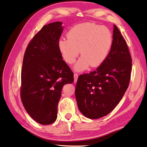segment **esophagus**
<instances>
[{
	"mask_svg": "<svg viewBox=\"0 0 147 147\" xmlns=\"http://www.w3.org/2000/svg\"><path fill=\"white\" fill-rule=\"evenodd\" d=\"M74 83H76L78 79V74H74Z\"/></svg>",
	"mask_w": 147,
	"mask_h": 147,
	"instance_id": "esophagus-1",
	"label": "esophagus"
}]
</instances>
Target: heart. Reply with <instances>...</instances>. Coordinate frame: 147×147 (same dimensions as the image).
Returning <instances> with one entry per match:
<instances>
[{"mask_svg":"<svg viewBox=\"0 0 147 147\" xmlns=\"http://www.w3.org/2000/svg\"><path fill=\"white\" fill-rule=\"evenodd\" d=\"M67 37L58 40V50L69 64L75 62L81 53L82 56L74 67L78 71L85 70L90 65L92 67L100 66L107 59L113 42L109 29L91 22L74 26L67 32Z\"/></svg>","mask_w":147,"mask_h":147,"instance_id":"b5f03b06","label":"heart"}]
</instances>
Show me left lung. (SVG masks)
<instances>
[{"instance_id": "left-lung-1", "label": "left lung", "mask_w": 147, "mask_h": 147, "mask_svg": "<svg viewBox=\"0 0 147 147\" xmlns=\"http://www.w3.org/2000/svg\"><path fill=\"white\" fill-rule=\"evenodd\" d=\"M131 66L125 40L114 25L112 46L107 59L96 70L78 78L75 94L80 111L90 119L112 112L129 86Z\"/></svg>"}]
</instances>
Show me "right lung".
<instances>
[{
  "instance_id": "right-lung-1",
  "label": "right lung",
  "mask_w": 147,
  "mask_h": 147,
  "mask_svg": "<svg viewBox=\"0 0 147 147\" xmlns=\"http://www.w3.org/2000/svg\"><path fill=\"white\" fill-rule=\"evenodd\" d=\"M62 23L44 26L27 47L22 65V102L31 118L42 125L55 122L63 86L74 82V74L63 60L58 42Z\"/></svg>"
}]
</instances>
